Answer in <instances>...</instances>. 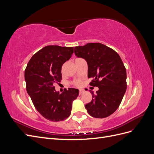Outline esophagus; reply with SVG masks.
Here are the masks:
<instances>
[{
	"label": "esophagus",
	"mask_w": 154,
	"mask_h": 154,
	"mask_svg": "<svg viewBox=\"0 0 154 154\" xmlns=\"http://www.w3.org/2000/svg\"><path fill=\"white\" fill-rule=\"evenodd\" d=\"M83 92H84V91H83V90H80V91H79V94L81 95V94H83Z\"/></svg>",
	"instance_id": "1"
}]
</instances>
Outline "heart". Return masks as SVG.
<instances>
[{
	"label": "heart",
	"mask_w": 154,
	"mask_h": 154,
	"mask_svg": "<svg viewBox=\"0 0 154 154\" xmlns=\"http://www.w3.org/2000/svg\"><path fill=\"white\" fill-rule=\"evenodd\" d=\"M73 85L76 87H80L82 85V81L80 80H76L73 82Z\"/></svg>",
	"instance_id": "b5f03b06"
}]
</instances>
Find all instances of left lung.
Wrapping results in <instances>:
<instances>
[{"label": "left lung", "mask_w": 154, "mask_h": 154, "mask_svg": "<svg viewBox=\"0 0 154 154\" xmlns=\"http://www.w3.org/2000/svg\"><path fill=\"white\" fill-rule=\"evenodd\" d=\"M76 57L84 58L88 65L90 85L97 87L96 94L91 91L92 101L85 105L88 114L104 118L118 109L127 89V72L119 55L100 43H88L74 48Z\"/></svg>", "instance_id": "8db88e82"}]
</instances>
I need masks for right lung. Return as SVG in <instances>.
<instances>
[{"mask_svg":"<svg viewBox=\"0 0 154 154\" xmlns=\"http://www.w3.org/2000/svg\"><path fill=\"white\" fill-rule=\"evenodd\" d=\"M73 53V47L45 46L32 56L25 70L27 94L37 111L51 122L67 119L72 101L79 94L78 89L74 88H66L60 94L54 86L61 81L62 65Z\"/></svg>","mask_w":154,"mask_h":154,"instance_id":"1","label":"right lung"}]
</instances>
